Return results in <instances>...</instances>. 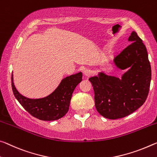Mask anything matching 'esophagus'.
Masks as SVG:
<instances>
[{"instance_id": "obj_1", "label": "esophagus", "mask_w": 157, "mask_h": 157, "mask_svg": "<svg viewBox=\"0 0 157 157\" xmlns=\"http://www.w3.org/2000/svg\"><path fill=\"white\" fill-rule=\"evenodd\" d=\"M83 74H84V75L85 76V77H89L91 75V70L87 69V68L84 69V71H83Z\"/></svg>"}]
</instances>
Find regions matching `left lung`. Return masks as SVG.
Here are the masks:
<instances>
[{
  "instance_id": "8db88e82",
  "label": "left lung",
  "mask_w": 157,
  "mask_h": 157,
  "mask_svg": "<svg viewBox=\"0 0 157 157\" xmlns=\"http://www.w3.org/2000/svg\"><path fill=\"white\" fill-rule=\"evenodd\" d=\"M132 42L114 58L118 68L129 70L121 79L103 73L90 78L98 113L110 119L123 118L141 107L147 98L151 82V66L145 45L136 32Z\"/></svg>"
}]
</instances>
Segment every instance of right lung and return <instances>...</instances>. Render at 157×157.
Returning a JSON list of instances; mask_svg holds the SVG:
<instances>
[{"instance_id": "1", "label": "right lung", "mask_w": 157, "mask_h": 157, "mask_svg": "<svg viewBox=\"0 0 157 157\" xmlns=\"http://www.w3.org/2000/svg\"><path fill=\"white\" fill-rule=\"evenodd\" d=\"M82 78V73L66 77L50 95L39 99H30L21 95L14 85L12 75V89L17 101L30 114L40 120L53 121L68 113L72 94Z\"/></svg>"}]
</instances>
